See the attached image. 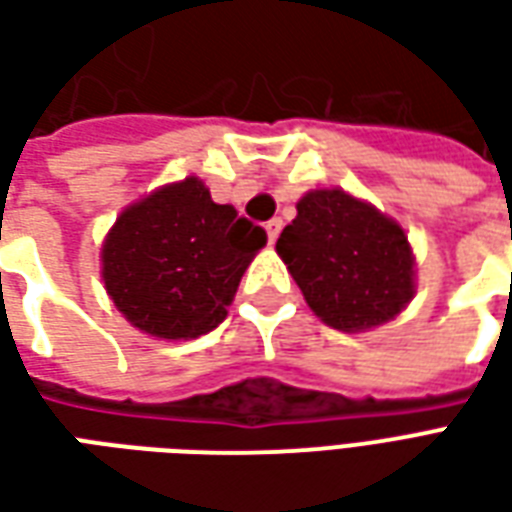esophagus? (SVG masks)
<instances>
[{
  "mask_svg": "<svg viewBox=\"0 0 512 512\" xmlns=\"http://www.w3.org/2000/svg\"><path fill=\"white\" fill-rule=\"evenodd\" d=\"M266 233H268V241L274 244V241H277V235L282 233V219H279V216H274V219H268V222H266Z\"/></svg>",
  "mask_w": 512,
  "mask_h": 512,
  "instance_id": "esophagus-1",
  "label": "esophagus"
}]
</instances>
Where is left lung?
<instances>
[{
    "mask_svg": "<svg viewBox=\"0 0 512 512\" xmlns=\"http://www.w3.org/2000/svg\"><path fill=\"white\" fill-rule=\"evenodd\" d=\"M277 252L323 323L359 332L392 321L414 296V257L403 230L340 189L304 194Z\"/></svg>",
    "mask_w": 512,
    "mask_h": 512,
    "instance_id": "8db88e82",
    "label": "left lung"
}]
</instances>
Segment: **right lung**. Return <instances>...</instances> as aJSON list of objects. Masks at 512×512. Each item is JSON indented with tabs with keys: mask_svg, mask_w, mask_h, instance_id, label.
I'll return each mask as SVG.
<instances>
[{
	"mask_svg": "<svg viewBox=\"0 0 512 512\" xmlns=\"http://www.w3.org/2000/svg\"><path fill=\"white\" fill-rule=\"evenodd\" d=\"M268 235L211 200L197 178L153 191L123 211L104 244V282L136 329L194 340L227 315L238 282Z\"/></svg>",
	"mask_w": 512,
	"mask_h": 512,
	"instance_id": "1",
	"label": "right lung"
}]
</instances>
